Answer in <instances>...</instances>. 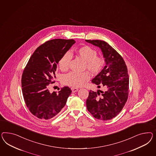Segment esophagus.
Segmentation results:
<instances>
[{
  "label": "esophagus",
  "mask_w": 156,
  "mask_h": 156,
  "mask_svg": "<svg viewBox=\"0 0 156 156\" xmlns=\"http://www.w3.org/2000/svg\"><path fill=\"white\" fill-rule=\"evenodd\" d=\"M72 90L73 93H76L78 90V89H77V88H72Z\"/></svg>",
  "instance_id": "1"
}]
</instances>
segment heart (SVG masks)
I'll return each mask as SVG.
<instances>
[{
  "mask_svg": "<svg viewBox=\"0 0 156 156\" xmlns=\"http://www.w3.org/2000/svg\"><path fill=\"white\" fill-rule=\"evenodd\" d=\"M76 53L84 61V69L88 70L93 74H97L101 72L105 63L103 56L97 55V51L90 46L85 45L79 48ZM72 54L67 51L60 58L58 66L61 71L65 72L69 69L72 60ZM90 76L87 72L83 73L71 72L63 76V83L73 87H81L90 80Z\"/></svg>",
  "mask_w": 156,
  "mask_h": 156,
  "instance_id": "obj_1",
  "label": "heart"
}]
</instances>
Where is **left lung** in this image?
I'll return each mask as SVG.
<instances>
[{"label":"left lung","mask_w":156,"mask_h":156,"mask_svg":"<svg viewBox=\"0 0 156 156\" xmlns=\"http://www.w3.org/2000/svg\"><path fill=\"white\" fill-rule=\"evenodd\" d=\"M100 48L105 58V66L92 82L105 91H89L86 101L87 110L95 118L108 120L116 117L126 103L129 92V76L122 57L110 45L101 40H86Z\"/></svg>","instance_id":"obj_1"}]
</instances>
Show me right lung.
I'll return each instance as SVG.
<instances>
[{"label": "right lung", "instance_id": "add662e5", "mask_svg": "<svg viewBox=\"0 0 156 156\" xmlns=\"http://www.w3.org/2000/svg\"><path fill=\"white\" fill-rule=\"evenodd\" d=\"M76 42L74 40L53 39L44 43L31 55L21 77L22 93L27 107L37 118L55 117L66 105L72 90L65 86L58 93H51L57 65L62 55Z\"/></svg>", "mask_w": 156, "mask_h": 156}]
</instances>
